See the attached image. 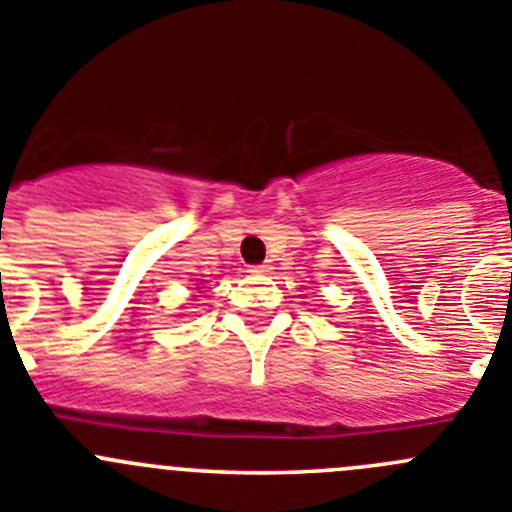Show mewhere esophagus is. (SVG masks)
Returning <instances> with one entry per match:
<instances>
[{"label": "esophagus", "instance_id": "34e87169", "mask_svg": "<svg viewBox=\"0 0 512 512\" xmlns=\"http://www.w3.org/2000/svg\"><path fill=\"white\" fill-rule=\"evenodd\" d=\"M270 270H272L270 265H255L250 272H255V275H267V272H270Z\"/></svg>", "mask_w": 512, "mask_h": 512}]
</instances>
